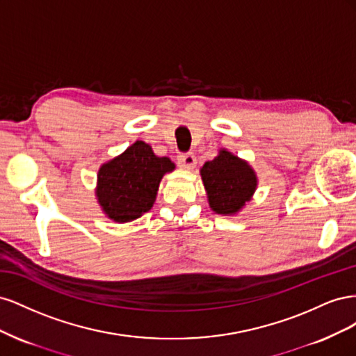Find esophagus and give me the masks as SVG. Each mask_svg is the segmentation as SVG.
Listing matches in <instances>:
<instances>
[{"instance_id":"obj_1","label":"esophagus","mask_w":356,"mask_h":356,"mask_svg":"<svg viewBox=\"0 0 356 356\" xmlns=\"http://www.w3.org/2000/svg\"><path fill=\"white\" fill-rule=\"evenodd\" d=\"M178 163L182 169H193L196 165V157L193 153H187V154H181L178 157Z\"/></svg>"}]
</instances>
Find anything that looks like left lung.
Returning a JSON list of instances; mask_svg holds the SVG:
<instances>
[{"instance_id": "1", "label": "left lung", "mask_w": 356, "mask_h": 356, "mask_svg": "<svg viewBox=\"0 0 356 356\" xmlns=\"http://www.w3.org/2000/svg\"><path fill=\"white\" fill-rule=\"evenodd\" d=\"M209 207L222 215H230L243 208L257 187V177L246 161L232 153L220 152L200 169Z\"/></svg>"}]
</instances>
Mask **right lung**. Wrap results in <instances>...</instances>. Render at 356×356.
<instances>
[{"label": "right lung", "instance_id": "right-lung-1", "mask_svg": "<svg viewBox=\"0 0 356 356\" xmlns=\"http://www.w3.org/2000/svg\"><path fill=\"white\" fill-rule=\"evenodd\" d=\"M174 169L168 157H157L148 144L136 141L122 156L102 165L96 196L111 220H136L152 209L161 177Z\"/></svg>", "mask_w": 356, "mask_h": 356}]
</instances>
